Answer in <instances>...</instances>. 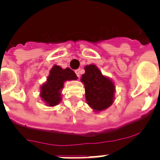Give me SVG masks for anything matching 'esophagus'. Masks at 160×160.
Returning <instances> with one entry per match:
<instances>
[{"label": "esophagus", "mask_w": 160, "mask_h": 160, "mask_svg": "<svg viewBox=\"0 0 160 160\" xmlns=\"http://www.w3.org/2000/svg\"><path fill=\"white\" fill-rule=\"evenodd\" d=\"M75 74H76V75H77L78 77H80V75H81V70L80 69H78V70H75Z\"/></svg>", "instance_id": "1"}]
</instances>
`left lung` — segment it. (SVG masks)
<instances>
[{
  "mask_svg": "<svg viewBox=\"0 0 160 160\" xmlns=\"http://www.w3.org/2000/svg\"><path fill=\"white\" fill-rule=\"evenodd\" d=\"M85 70L80 80L85 85L86 102L95 112L105 110L114 102V82L103 75L95 65H86Z\"/></svg>",
  "mask_w": 160,
  "mask_h": 160,
  "instance_id": "obj_1",
  "label": "left lung"
}]
</instances>
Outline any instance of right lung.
Wrapping results in <instances>:
<instances>
[{
    "label": "right lung",
    "mask_w": 160,
    "mask_h": 160,
    "mask_svg": "<svg viewBox=\"0 0 160 160\" xmlns=\"http://www.w3.org/2000/svg\"><path fill=\"white\" fill-rule=\"evenodd\" d=\"M77 80L75 73L70 68L62 69L55 65L50 70L47 80L41 86L40 96L48 106L57 105L61 100V90L66 80Z\"/></svg>",
    "instance_id": "right-lung-1"
}]
</instances>
